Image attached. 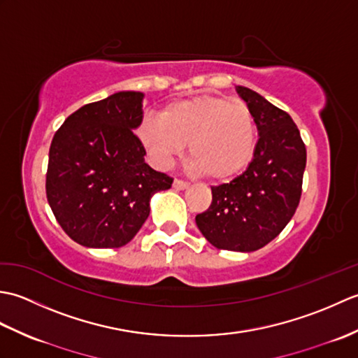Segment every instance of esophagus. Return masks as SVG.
<instances>
[{"mask_svg": "<svg viewBox=\"0 0 358 358\" xmlns=\"http://www.w3.org/2000/svg\"><path fill=\"white\" fill-rule=\"evenodd\" d=\"M173 187L177 189V191H183V189L189 187V183L185 180H180V178H175L173 180Z\"/></svg>", "mask_w": 358, "mask_h": 358, "instance_id": "obj_1", "label": "esophagus"}]
</instances>
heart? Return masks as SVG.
<instances>
[{"mask_svg": "<svg viewBox=\"0 0 358 358\" xmlns=\"http://www.w3.org/2000/svg\"><path fill=\"white\" fill-rule=\"evenodd\" d=\"M136 135L159 167L169 166L189 144L194 171L217 181L237 177L252 163L258 138L248 104L210 95L167 104L159 120H143Z\"/></svg>", "mask_w": 358, "mask_h": 358, "instance_id": "obj_1", "label": "heart"}]
</instances>
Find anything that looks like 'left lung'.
I'll return each mask as SVG.
<instances>
[{"label": "left lung", "instance_id": "obj_1", "mask_svg": "<svg viewBox=\"0 0 358 358\" xmlns=\"http://www.w3.org/2000/svg\"><path fill=\"white\" fill-rule=\"evenodd\" d=\"M237 92L255 117V157L231 183L210 187V206L195 222L215 248L252 252L275 238L299 208L306 148L287 112L248 87Z\"/></svg>", "mask_w": 358, "mask_h": 358}]
</instances>
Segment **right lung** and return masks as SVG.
Instances as JSON below:
<instances>
[{"instance_id": "obj_1", "label": "right lung", "mask_w": 358, "mask_h": 358, "mask_svg": "<svg viewBox=\"0 0 358 358\" xmlns=\"http://www.w3.org/2000/svg\"><path fill=\"white\" fill-rule=\"evenodd\" d=\"M141 92L85 104L53 135L45 195L63 231L78 245L112 249L131 241L149 217V200L173 178L144 163L132 129L143 120Z\"/></svg>"}]
</instances>
